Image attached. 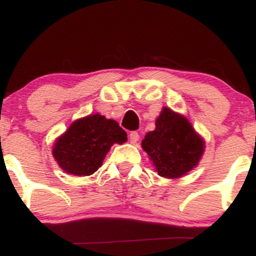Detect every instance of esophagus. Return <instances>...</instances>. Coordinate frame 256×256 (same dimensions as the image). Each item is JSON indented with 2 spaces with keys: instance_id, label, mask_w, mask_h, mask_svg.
Instances as JSON below:
<instances>
[{
  "instance_id": "esophagus-1",
  "label": "esophagus",
  "mask_w": 256,
  "mask_h": 256,
  "mask_svg": "<svg viewBox=\"0 0 256 256\" xmlns=\"http://www.w3.org/2000/svg\"><path fill=\"white\" fill-rule=\"evenodd\" d=\"M128 140H130V143H132V144H136L138 140H140V134H138L136 131H132L130 132V134H128Z\"/></svg>"
}]
</instances>
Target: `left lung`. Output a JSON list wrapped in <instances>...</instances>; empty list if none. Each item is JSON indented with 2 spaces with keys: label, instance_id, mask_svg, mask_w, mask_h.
Returning a JSON list of instances; mask_svg holds the SVG:
<instances>
[{
  "label": "left lung",
  "instance_id": "1",
  "mask_svg": "<svg viewBox=\"0 0 256 256\" xmlns=\"http://www.w3.org/2000/svg\"><path fill=\"white\" fill-rule=\"evenodd\" d=\"M204 140L184 116L164 107L155 120V130L148 132L142 148L158 176L180 178L198 165L204 152Z\"/></svg>",
  "mask_w": 256,
  "mask_h": 256
}]
</instances>
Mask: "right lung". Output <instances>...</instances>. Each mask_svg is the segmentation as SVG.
Masks as SVG:
<instances>
[{
  "label": "right lung",
  "instance_id": "obj_1",
  "mask_svg": "<svg viewBox=\"0 0 256 256\" xmlns=\"http://www.w3.org/2000/svg\"><path fill=\"white\" fill-rule=\"evenodd\" d=\"M126 140L128 134L116 120L91 114L73 122L55 140L52 156L68 174L90 176L101 167L112 146Z\"/></svg>",
  "mask_w": 256,
  "mask_h": 256
}]
</instances>
